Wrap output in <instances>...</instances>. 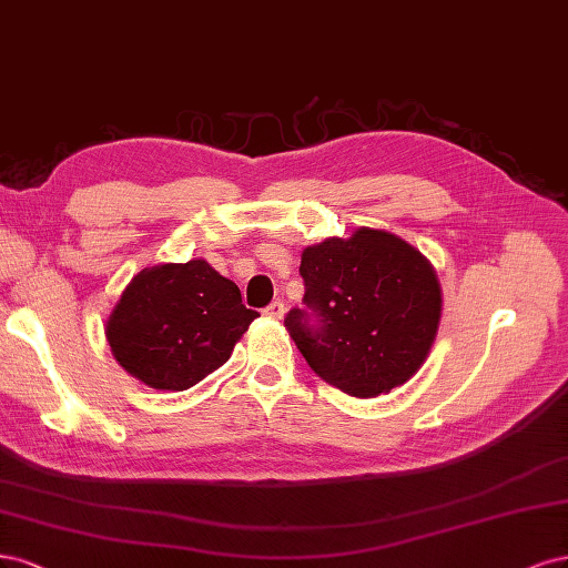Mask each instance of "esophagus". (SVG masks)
<instances>
[{"label": "esophagus", "instance_id": "obj_1", "mask_svg": "<svg viewBox=\"0 0 568 568\" xmlns=\"http://www.w3.org/2000/svg\"><path fill=\"white\" fill-rule=\"evenodd\" d=\"M264 314H266L268 318H283V316H285V304H283V302H271V304L264 308Z\"/></svg>", "mask_w": 568, "mask_h": 568}]
</instances>
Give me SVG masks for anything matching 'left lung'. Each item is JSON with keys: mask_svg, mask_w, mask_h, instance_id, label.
I'll use <instances>...</instances> for the list:
<instances>
[{"mask_svg": "<svg viewBox=\"0 0 568 568\" xmlns=\"http://www.w3.org/2000/svg\"><path fill=\"white\" fill-rule=\"evenodd\" d=\"M300 276L304 308H290L285 327L316 375L371 398L419 371L442 318V287L413 245L358 229L306 247Z\"/></svg>", "mask_w": 568, "mask_h": 568, "instance_id": "1", "label": "left lung"}]
</instances>
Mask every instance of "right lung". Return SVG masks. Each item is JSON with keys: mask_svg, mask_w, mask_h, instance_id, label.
<instances>
[{"mask_svg": "<svg viewBox=\"0 0 568 568\" xmlns=\"http://www.w3.org/2000/svg\"><path fill=\"white\" fill-rule=\"evenodd\" d=\"M257 311L205 260L139 271L105 323L122 368L153 389L184 392L231 358Z\"/></svg>", "mask_w": 568, "mask_h": 568, "instance_id": "obj_1", "label": "right lung"}]
</instances>
